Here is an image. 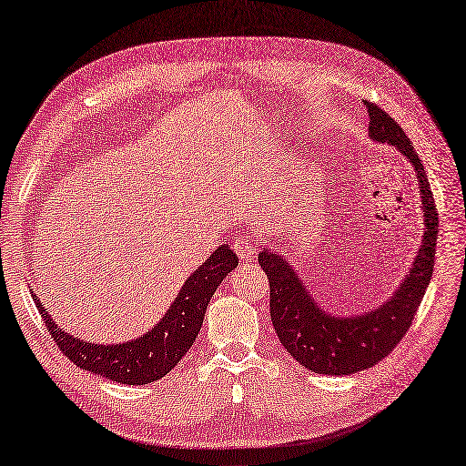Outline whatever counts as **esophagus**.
<instances>
[{"label": "esophagus", "instance_id": "1", "mask_svg": "<svg viewBox=\"0 0 466 466\" xmlns=\"http://www.w3.org/2000/svg\"><path fill=\"white\" fill-rule=\"evenodd\" d=\"M233 248H235V253H237V257H239L241 263H248V260L255 257L257 245L253 241V237L241 235V237H237V239L233 241Z\"/></svg>", "mask_w": 466, "mask_h": 466}]
</instances>
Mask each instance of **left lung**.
I'll list each match as a JSON object with an SVG mask.
<instances>
[{"instance_id": "8db88e82", "label": "left lung", "mask_w": 466, "mask_h": 466, "mask_svg": "<svg viewBox=\"0 0 466 466\" xmlns=\"http://www.w3.org/2000/svg\"><path fill=\"white\" fill-rule=\"evenodd\" d=\"M370 136L395 146L411 162L423 201V243L393 297L364 314L332 316L320 309L287 258L265 248L258 265L267 272L270 289V320L280 344L306 370L326 376H350L376 366L401 342L433 277L439 213L431 194L425 167L411 140L388 112L366 102Z\"/></svg>"}]
</instances>
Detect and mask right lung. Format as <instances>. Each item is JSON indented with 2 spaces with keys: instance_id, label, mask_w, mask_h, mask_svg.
Listing matches in <instances>:
<instances>
[{
  "instance_id": "right-lung-1",
  "label": "right lung",
  "mask_w": 466,
  "mask_h": 466,
  "mask_svg": "<svg viewBox=\"0 0 466 466\" xmlns=\"http://www.w3.org/2000/svg\"><path fill=\"white\" fill-rule=\"evenodd\" d=\"M237 265L239 258L229 245L215 248L206 263L191 272L184 282L164 319L150 332L124 344H90L86 339L66 334L56 328L33 290L31 297L35 299L37 310L56 346L75 366L118 383L144 385L172 371L181 356L194 346L213 292Z\"/></svg>"
}]
</instances>
